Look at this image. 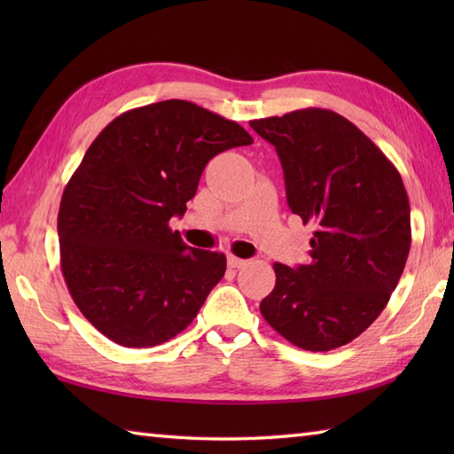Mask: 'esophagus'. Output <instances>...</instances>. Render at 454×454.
<instances>
[{
	"label": "esophagus",
	"mask_w": 454,
	"mask_h": 454,
	"mask_svg": "<svg viewBox=\"0 0 454 454\" xmlns=\"http://www.w3.org/2000/svg\"><path fill=\"white\" fill-rule=\"evenodd\" d=\"M247 262H246V259H239V257H236V255H232V254H230L228 255V265L230 267H234V269H239V267H244Z\"/></svg>",
	"instance_id": "esophagus-1"
}]
</instances>
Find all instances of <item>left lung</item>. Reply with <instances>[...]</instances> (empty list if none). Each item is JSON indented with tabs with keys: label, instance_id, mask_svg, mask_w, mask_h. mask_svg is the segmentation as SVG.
<instances>
[{
	"label": "left lung",
	"instance_id": "obj_1",
	"mask_svg": "<svg viewBox=\"0 0 454 454\" xmlns=\"http://www.w3.org/2000/svg\"><path fill=\"white\" fill-rule=\"evenodd\" d=\"M249 127L278 153L288 207L314 226L310 262L275 263L259 310L301 349H337L380 316L406 267V187L380 148L333 111L298 109Z\"/></svg>",
	"mask_w": 454,
	"mask_h": 454
}]
</instances>
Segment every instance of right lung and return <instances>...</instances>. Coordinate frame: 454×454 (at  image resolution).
I'll return each mask as SVG.
<instances>
[{
	"mask_svg": "<svg viewBox=\"0 0 454 454\" xmlns=\"http://www.w3.org/2000/svg\"><path fill=\"white\" fill-rule=\"evenodd\" d=\"M254 138L181 99L119 114L85 152L58 210L60 267L90 324L122 347L181 333L224 277L226 255L183 244V216L216 153Z\"/></svg>",
	"mask_w": 454,
	"mask_h": 454,
	"instance_id": "obj_1",
	"label": "right lung"
}]
</instances>
